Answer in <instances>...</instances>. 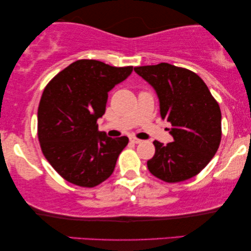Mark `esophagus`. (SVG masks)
I'll return each instance as SVG.
<instances>
[{
    "label": "esophagus",
    "mask_w": 251,
    "mask_h": 251,
    "mask_svg": "<svg viewBox=\"0 0 251 251\" xmlns=\"http://www.w3.org/2000/svg\"><path fill=\"white\" fill-rule=\"evenodd\" d=\"M130 142L133 143V144H140L143 142V140L139 139V138H136V137H131V138H130Z\"/></svg>",
    "instance_id": "1"
}]
</instances>
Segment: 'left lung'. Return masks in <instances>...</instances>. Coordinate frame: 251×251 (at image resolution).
<instances>
[{
	"instance_id": "left-lung-1",
	"label": "left lung",
	"mask_w": 251,
	"mask_h": 251,
	"mask_svg": "<svg viewBox=\"0 0 251 251\" xmlns=\"http://www.w3.org/2000/svg\"><path fill=\"white\" fill-rule=\"evenodd\" d=\"M155 89L161 118L170 122L174 142L154 140L150 173L167 183L197 176L217 152L222 139V113L203 80L187 68L168 63L135 67Z\"/></svg>"
}]
</instances>
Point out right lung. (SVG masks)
<instances>
[{
    "label": "right lung",
    "mask_w": 251,
    "mask_h": 251,
    "mask_svg": "<svg viewBox=\"0 0 251 251\" xmlns=\"http://www.w3.org/2000/svg\"><path fill=\"white\" fill-rule=\"evenodd\" d=\"M131 72L132 66L80 59L44 88L37 111V137L43 155L65 180L95 187L113 174L129 138H109L98 132L97 120L105 114L108 91Z\"/></svg>",
    "instance_id": "obj_1"
}]
</instances>
